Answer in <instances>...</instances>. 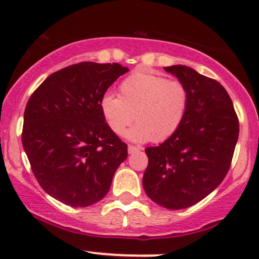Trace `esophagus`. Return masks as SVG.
Wrapping results in <instances>:
<instances>
[{
    "mask_svg": "<svg viewBox=\"0 0 259 259\" xmlns=\"http://www.w3.org/2000/svg\"><path fill=\"white\" fill-rule=\"evenodd\" d=\"M138 151H140V148L134 146V145H129V146H127V152L129 153H135V152H138Z\"/></svg>",
    "mask_w": 259,
    "mask_h": 259,
    "instance_id": "obj_1",
    "label": "esophagus"
}]
</instances>
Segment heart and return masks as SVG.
<instances>
[{"label":"heart","mask_w":259,"mask_h":259,"mask_svg":"<svg viewBox=\"0 0 259 259\" xmlns=\"http://www.w3.org/2000/svg\"><path fill=\"white\" fill-rule=\"evenodd\" d=\"M119 96L106 94L101 99V112L113 133L121 135L138 121L127 138L138 142H162L179 130L189 107V91L180 80L158 74L138 72L119 84Z\"/></svg>","instance_id":"1"}]
</instances>
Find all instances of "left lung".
Segmentation results:
<instances>
[{"mask_svg": "<svg viewBox=\"0 0 259 259\" xmlns=\"http://www.w3.org/2000/svg\"><path fill=\"white\" fill-rule=\"evenodd\" d=\"M189 91L183 124L159 146L145 150V192L168 208L194 206L217 189L231 165L239 138V118L233 101L214 79L186 65L165 67Z\"/></svg>", "mask_w": 259, "mask_h": 259, "instance_id": "1", "label": "left lung"}]
</instances>
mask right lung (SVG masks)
<instances>
[{
  "mask_svg": "<svg viewBox=\"0 0 259 259\" xmlns=\"http://www.w3.org/2000/svg\"><path fill=\"white\" fill-rule=\"evenodd\" d=\"M126 67L81 62L51 74L26 103L22 142L37 183L56 200L88 207L108 192L127 145L107 125L101 99Z\"/></svg>",
  "mask_w": 259,
  "mask_h": 259,
  "instance_id": "add662e5",
  "label": "right lung"
}]
</instances>
